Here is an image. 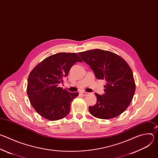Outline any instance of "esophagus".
Listing matches in <instances>:
<instances>
[{"label": "esophagus", "mask_w": 158, "mask_h": 158, "mask_svg": "<svg viewBox=\"0 0 158 158\" xmlns=\"http://www.w3.org/2000/svg\"><path fill=\"white\" fill-rule=\"evenodd\" d=\"M82 96H88V95L89 94V93H86V92H82Z\"/></svg>", "instance_id": "34e87169"}]
</instances>
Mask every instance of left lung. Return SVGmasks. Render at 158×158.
Masks as SVG:
<instances>
[{
    "instance_id": "1",
    "label": "left lung",
    "mask_w": 158,
    "mask_h": 158,
    "mask_svg": "<svg viewBox=\"0 0 158 158\" xmlns=\"http://www.w3.org/2000/svg\"><path fill=\"white\" fill-rule=\"evenodd\" d=\"M82 60L91 66L98 79H104L105 93H96V104L89 106L93 116L109 119L121 114L131 102L136 84L128 64L121 57L112 52L101 49L79 53Z\"/></svg>"
}]
</instances>
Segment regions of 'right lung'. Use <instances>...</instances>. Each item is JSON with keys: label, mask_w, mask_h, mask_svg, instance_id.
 I'll return each mask as SVG.
<instances>
[{"label": "right lung", "mask_w": 158, "mask_h": 158, "mask_svg": "<svg viewBox=\"0 0 158 158\" xmlns=\"http://www.w3.org/2000/svg\"><path fill=\"white\" fill-rule=\"evenodd\" d=\"M77 62L82 60L76 53L60 52L44 59L30 73L27 96L32 107L43 118L57 121L70 112L71 102L79 93L67 91L59 84Z\"/></svg>", "instance_id": "add662e5"}]
</instances>
